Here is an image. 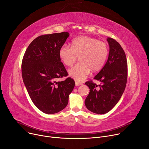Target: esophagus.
Segmentation results:
<instances>
[{"instance_id": "obj_1", "label": "esophagus", "mask_w": 149, "mask_h": 149, "mask_svg": "<svg viewBox=\"0 0 149 149\" xmlns=\"http://www.w3.org/2000/svg\"><path fill=\"white\" fill-rule=\"evenodd\" d=\"M82 84V83H80V82H75V85L76 86H78L79 85H81Z\"/></svg>"}]
</instances>
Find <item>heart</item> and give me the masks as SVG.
I'll list each match as a JSON object with an SVG mask.
<instances>
[{
	"mask_svg": "<svg viewBox=\"0 0 149 149\" xmlns=\"http://www.w3.org/2000/svg\"><path fill=\"white\" fill-rule=\"evenodd\" d=\"M109 54L106 43L95 38L82 36L72 41V48L64 45L59 51L61 61L72 67L79 57L80 63L68 71V74L77 82H82L92 70L96 72L104 66Z\"/></svg>",
	"mask_w": 149,
	"mask_h": 149,
	"instance_id": "heart-1",
	"label": "heart"
}]
</instances>
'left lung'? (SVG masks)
<instances>
[{
  "label": "left lung",
  "instance_id": "left-lung-1",
  "mask_svg": "<svg viewBox=\"0 0 149 149\" xmlns=\"http://www.w3.org/2000/svg\"><path fill=\"white\" fill-rule=\"evenodd\" d=\"M107 40L110 48L108 60L94 77L101 85L98 87L92 81L85 83L90 89L85 100V106L89 111L100 114L107 113L118 103L124 92L128 76L127 61L123 48L111 38Z\"/></svg>",
  "mask_w": 149,
  "mask_h": 149
}]
</instances>
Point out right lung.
Returning <instances> with one entry per match:
<instances>
[{
	"label": "right lung",
	"mask_w": 149,
	"mask_h": 149,
	"mask_svg": "<svg viewBox=\"0 0 149 149\" xmlns=\"http://www.w3.org/2000/svg\"><path fill=\"white\" fill-rule=\"evenodd\" d=\"M68 36V32L40 36L29 45L22 58V76L27 92L34 104L46 114L63 110L74 87L70 77L56 82L68 75L59 51Z\"/></svg>",
	"instance_id": "right-lung-1"
}]
</instances>
